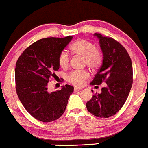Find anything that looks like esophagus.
Instances as JSON below:
<instances>
[{"instance_id":"esophagus-1","label":"esophagus","mask_w":148,"mask_h":148,"mask_svg":"<svg viewBox=\"0 0 148 148\" xmlns=\"http://www.w3.org/2000/svg\"><path fill=\"white\" fill-rule=\"evenodd\" d=\"M82 90V88H78V87H75V88H74V92H77L80 91V90Z\"/></svg>"}]
</instances>
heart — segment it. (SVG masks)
<instances>
[{"label": "heart", "instance_id": "b5f03b06", "mask_svg": "<svg viewBox=\"0 0 148 148\" xmlns=\"http://www.w3.org/2000/svg\"><path fill=\"white\" fill-rule=\"evenodd\" d=\"M74 54L84 57L85 63L89 68L95 69L101 65L102 62V53L99 49L95 48V46L90 41L87 39H79L75 42L70 47ZM69 56L65 51H63L58 56V63L63 68L68 67L69 64ZM88 77L87 71H72L67 76L68 80L75 86L83 85L85 79Z\"/></svg>", "mask_w": 148, "mask_h": 148}]
</instances>
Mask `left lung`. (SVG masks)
<instances>
[{
  "label": "left lung",
  "instance_id": "obj_1",
  "mask_svg": "<svg viewBox=\"0 0 148 148\" xmlns=\"http://www.w3.org/2000/svg\"><path fill=\"white\" fill-rule=\"evenodd\" d=\"M94 36L99 39L103 60L91 84L99 85L104 82L106 85L101 93L93 95L86 106L95 116L108 118L115 115L128 98L133 84L132 62L125 49L115 39L98 33Z\"/></svg>",
  "mask_w": 148,
  "mask_h": 148
}]
</instances>
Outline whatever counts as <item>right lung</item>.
Listing matches in <instances>:
<instances>
[{"label":"right lung","mask_w":148,"mask_h":148,"mask_svg":"<svg viewBox=\"0 0 148 148\" xmlns=\"http://www.w3.org/2000/svg\"><path fill=\"white\" fill-rule=\"evenodd\" d=\"M73 36L49 37L33 43L19 57L15 69L19 99L34 119L51 122L66 111L74 87L66 85L61 90L49 92L48 82L59 69L58 56Z\"/></svg>","instance_id":"right-lung-1"}]
</instances>
